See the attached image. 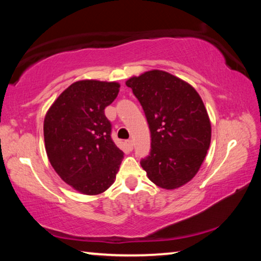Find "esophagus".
<instances>
[{
    "label": "esophagus",
    "instance_id": "1",
    "mask_svg": "<svg viewBox=\"0 0 261 261\" xmlns=\"http://www.w3.org/2000/svg\"><path fill=\"white\" fill-rule=\"evenodd\" d=\"M125 144H126V146H127V147H129L130 149H132V148H134V141H132L131 139H129V140H126V141H125Z\"/></svg>",
    "mask_w": 261,
    "mask_h": 261
}]
</instances>
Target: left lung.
I'll use <instances>...</instances> for the list:
<instances>
[{
	"mask_svg": "<svg viewBox=\"0 0 261 261\" xmlns=\"http://www.w3.org/2000/svg\"><path fill=\"white\" fill-rule=\"evenodd\" d=\"M144 109L151 131V152L140 161L148 178L173 190L199 170L211 144V121L194 88L161 70L126 81Z\"/></svg>",
	"mask_w": 261,
	"mask_h": 261,
	"instance_id": "8db88e82",
	"label": "left lung"
}]
</instances>
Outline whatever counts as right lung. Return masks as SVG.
I'll return each instance as SVG.
<instances>
[{
	"instance_id": "1",
	"label": "right lung",
	"mask_w": 261,
	"mask_h": 261,
	"mask_svg": "<svg viewBox=\"0 0 261 261\" xmlns=\"http://www.w3.org/2000/svg\"><path fill=\"white\" fill-rule=\"evenodd\" d=\"M120 84L79 81L62 92L43 122L47 156L57 175L78 192H105L116 178L123 153L112 139L105 108Z\"/></svg>"
}]
</instances>
